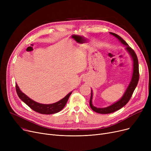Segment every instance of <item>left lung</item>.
I'll list each match as a JSON object with an SVG mask.
<instances>
[{
    "label": "left lung",
    "instance_id": "left-lung-1",
    "mask_svg": "<svg viewBox=\"0 0 151 151\" xmlns=\"http://www.w3.org/2000/svg\"><path fill=\"white\" fill-rule=\"evenodd\" d=\"M110 34L114 35L115 37H116L124 45L126 46L125 50L128 51V52L130 54L131 58L133 60V74H132V78L131 81L128 86L127 89L125 91V93H124L122 97L117 101L115 102L114 104L110 105L106 108H97L94 106L92 105V91H91V99L89 101V105L91 108V109L93 111L100 113V114H109L113 112L116 111L120 109L123 106H124L130 100L132 94L135 89L136 87L138 84V81H139V65H138V60L137 56V54L134 51L132 47H130L129 45L126 43V42L119 36L117 35L116 34L109 32Z\"/></svg>",
    "mask_w": 151,
    "mask_h": 151
}]
</instances>
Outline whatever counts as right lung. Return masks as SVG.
Returning <instances> with one entry per match:
<instances>
[{
	"mask_svg": "<svg viewBox=\"0 0 151 151\" xmlns=\"http://www.w3.org/2000/svg\"><path fill=\"white\" fill-rule=\"evenodd\" d=\"M16 91H17V94L19 99L22 101L24 102L27 106H29L32 109L35 111L43 114H55L60 111L65 106L70 96L72 93V92H70L64 98H63L62 100H59L58 102H55L52 104L47 105L39 104V103H37L30 99L26 94H24L23 92H22L21 91H20L17 84H16Z\"/></svg>",
	"mask_w": 151,
	"mask_h": 151,
	"instance_id": "add662e5",
	"label": "right lung"
}]
</instances>
